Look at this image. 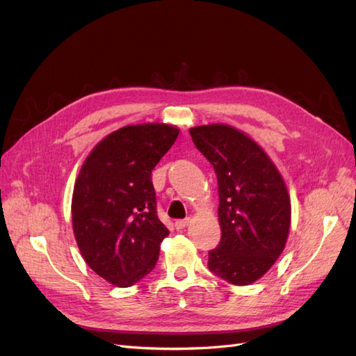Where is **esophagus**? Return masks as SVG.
I'll return each instance as SVG.
<instances>
[{
  "instance_id": "34e87169",
  "label": "esophagus",
  "mask_w": 356,
  "mask_h": 356,
  "mask_svg": "<svg viewBox=\"0 0 356 356\" xmlns=\"http://www.w3.org/2000/svg\"><path fill=\"white\" fill-rule=\"evenodd\" d=\"M188 224H190V218H186V220H178V221L175 222V227H177V230H184Z\"/></svg>"
}]
</instances>
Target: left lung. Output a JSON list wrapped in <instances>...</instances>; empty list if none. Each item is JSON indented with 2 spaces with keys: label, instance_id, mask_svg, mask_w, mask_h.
Instances as JSON below:
<instances>
[{
  "label": "left lung",
  "instance_id": "obj_1",
  "mask_svg": "<svg viewBox=\"0 0 356 356\" xmlns=\"http://www.w3.org/2000/svg\"><path fill=\"white\" fill-rule=\"evenodd\" d=\"M193 143L218 181L221 241L209 251V270L233 285L263 277L282 254L291 225L286 184L251 136L229 124L190 129Z\"/></svg>",
  "mask_w": 356,
  "mask_h": 356
}]
</instances>
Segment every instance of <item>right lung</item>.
Listing matches in <instances>:
<instances>
[{
  "label": "right lung",
  "instance_id": "add662e5",
  "mask_svg": "<svg viewBox=\"0 0 356 356\" xmlns=\"http://www.w3.org/2000/svg\"><path fill=\"white\" fill-rule=\"evenodd\" d=\"M179 129L165 123L124 126L84 160L72 193V229L92 270L126 288L153 270L169 230L157 217L152 172Z\"/></svg>",
  "mask_w": 356,
  "mask_h": 356
}]
</instances>
